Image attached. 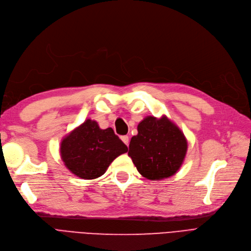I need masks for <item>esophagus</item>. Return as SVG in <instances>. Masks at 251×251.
<instances>
[{
	"mask_svg": "<svg viewBox=\"0 0 251 251\" xmlns=\"http://www.w3.org/2000/svg\"><path fill=\"white\" fill-rule=\"evenodd\" d=\"M120 139L123 140V142L126 144V145H127L128 146V142H129V138L127 137V136H122L120 137Z\"/></svg>",
	"mask_w": 251,
	"mask_h": 251,
	"instance_id": "obj_1",
	"label": "esophagus"
}]
</instances>
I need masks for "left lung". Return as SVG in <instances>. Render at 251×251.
<instances>
[{
	"label": "left lung",
	"instance_id": "1",
	"mask_svg": "<svg viewBox=\"0 0 251 251\" xmlns=\"http://www.w3.org/2000/svg\"><path fill=\"white\" fill-rule=\"evenodd\" d=\"M128 148V156L138 172L154 181L178 171L187 151V141L168 117L147 116L138 125V135L132 137Z\"/></svg>",
	"mask_w": 251,
	"mask_h": 251
}]
</instances>
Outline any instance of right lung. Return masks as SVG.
<instances>
[{"mask_svg": "<svg viewBox=\"0 0 251 251\" xmlns=\"http://www.w3.org/2000/svg\"><path fill=\"white\" fill-rule=\"evenodd\" d=\"M126 151V145L111 127L100 128L92 119H86L61 142L65 166L74 175L88 180L102 176L109 165Z\"/></svg>", "mask_w": 251, "mask_h": 251, "instance_id": "1", "label": "right lung"}]
</instances>
